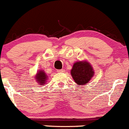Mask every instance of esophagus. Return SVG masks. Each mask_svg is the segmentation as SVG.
<instances>
[{"instance_id": "34e87169", "label": "esophagus", "mask_w": 129, "mask_h": 129, "mask_svg": "<svg viewBox=\"0 0 129 129\" xmlns=\"http://www.w3.org/2000/svg\"><path fill=\"white\" fill-rule=\"evenodd\" d=\"M64 72V70H62V69L57 70V72Z\"/></svg>"}]
</instances>
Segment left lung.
Returning <instances> with one entry per match:
<instances>
[{
  "label": "left lung",
  "mask_w": 129,
  "mask_h": 129,
  "mask_svg": "<svg viewBox=\"0 0 129 129\" xmlns=\"http://www.w3.org/2000/svg\"><path fill=\"white\" fill-rule=\"evenodd\" d=\"M94 69L87 61H78L74 64L71 75L77 84L81 85L87 83L94 76Z\"/></svg>",
  "instance_id": "left-lung-1"
}]
</instances>
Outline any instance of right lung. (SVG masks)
I'll return each mask as SVG.
<instances>
[{
    "instance_id": "1",
    "label": "right lung",
    "mask_w": 129,
    "mask_h": 129,
    "mask_svg": "<svg viewBox=\"0 0 129 129\" xmlns=\"http://www.w3.org/2000/svg\"><path fill=\"white\" fill-rule=\"evenodd\" d=\"M35 78H36V81L38 82V84L42 85L46 83L48 76L46 75V72H44V70H38V73L36 74V75L35 76Z\"/></svg>"
}]
</instances>
